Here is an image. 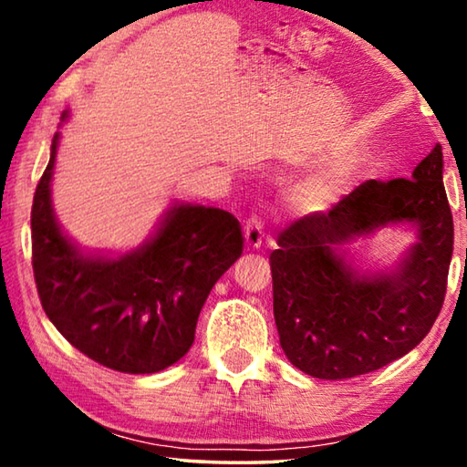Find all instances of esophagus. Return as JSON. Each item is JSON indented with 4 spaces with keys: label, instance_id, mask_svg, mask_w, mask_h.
I'll return each instance as SVG.
<instances>
[{
    "label": "esophagus",
    "instance_id": "1",
    "mask_svg": "<svg viewBox=\"0 0 467 467\" xmlns=\"http://www.w3.org/2000/svg\"><path fill=\"white\" fill-rule=\"evenodd\" d=\"M264 241V224L257 216H251L247 223H244V243H247L249 249H259Z\"/></svg>",
    "mask_w": 467,
    "mask_h": 467
}]
</instances>
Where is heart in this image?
<instances>
[{
    "mask_svg": "<svg viewBox=\"0 0 467 467\" xmlns=\"http://www.w3.org/2000/svg\"><path fill=\"white\" fill-rule=\"evenodd\" d=\"M344 183V171L323 169L295 181L286 192V202L296 214H317L337 202Z\"/></svg>",
    "mask_w": 467,
    "mask_h": 467,
    "instance_id": "heart-1",
    "label": "heart"
}]
</instances>
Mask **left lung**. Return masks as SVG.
<instances>
[{"instance_id": "1", "label": "left lung", "mask_w": 467, "mask_h": 467, "mask_svg": "<svg viewBox=\"0 0 467 467\" xmlns=\"http://www.w3.org/2000/svg\"><path fill=\"white\" fill-rule=\"evenodd\" d=\"M395 223H412L417 243L393 271L360 275L345 262L346 242ZM451 255L441 144L412 179H368L327 214L298 218L270 255L274 319L286 358L329 381L401 358L439 317Z\"/></svg>"}]
</instances>
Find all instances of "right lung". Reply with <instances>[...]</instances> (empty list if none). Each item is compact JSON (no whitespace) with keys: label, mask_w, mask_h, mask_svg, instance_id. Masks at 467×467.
<instances>
[{"label":"right lung","mask_w":467,"mask_h":467,"mask_svg":"<svg viewBox=\"0 0 467 467\" xmlns=\"http://www.w3.org/2000/svg\"><path fill=\"white\" fill-rule=\"evenodd\" d=\"M57 146L55 133L30 212L33 272L47 317L107 368L146 375L175 365L193 344L212 286L241 257L239 220L220 208L175 203L136 251L117 259L82 253L53 214Z\"/></svg>","instance_id":"add662e5"}]
</instances>
